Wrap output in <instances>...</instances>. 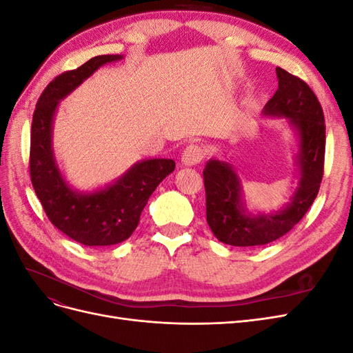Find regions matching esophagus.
I'll list each match as a JSON object with an SVG mask.
<instances>
[{"label":"esophagus","mask_w":353,"mask_h":353,"mask_svg":"<svg viewBox=\"0 0 353 353\" xmlns=\"http://www.w3.org/2000/svg\"><path fill=\"white\" fill-rule=\"evenodd\" d=\"M203 157H205V150L200 145L188 144L183 153V157H181V162H183L184 166H194L201 162Z\"/></svg>","instance_id":"34e87169"}]
</instances>
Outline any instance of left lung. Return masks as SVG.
<instances>
[{
    "instance_id": "obj_1",
    "label": "left lung",
    "mask_w": 353,
    "mask_h": 353,
    "mask_svg": "<svg viewBox=\"0 0 353 353\" xmlns=\"http://www.w3.org/2000/svg\"><path fill=\"white\" fill-rule=\"evenodd\" d=\"M275 70L279 90L262 113L285 117L297 135L294 160L299 184L290 203L280 210L252 215L245 208L236 168L223 160L210 159L203 169L209 228L219 241L239 248L263 245L283 237L311 208L323 179L325 123L321 104L301 78L281 68Z\"/></svg>"
}]
</instances>
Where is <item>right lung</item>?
<instances>
[{
	"label": "right lung",
	"mask_w": 353,
	"mask_h": 353,
	"mask_svg": "<svg viewBox=\"0 0 353 353\" xmlns=\"http://www.w3.org/2000/svg\"><path fill=\"white\" fill-rule=\"evenodd\" d=\"M122 59L97 56L59 74L42 91L32 119V185L52 225L83 245H112L130 239L153 191L175 169L172 159L141 160L114 183L87 193L73 190L61 174L52 150V122L60 101L99 68Z\"/></svg>",
	"instance_id": "obj_1"
}]
</instances>
